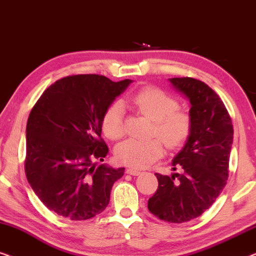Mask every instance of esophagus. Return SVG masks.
<instances>
[{"label":"esophagus","mask_w":256,"mask_h":256,"mask_svg":"<svg viewBox=\"0 0 256 256\" xmlns=\"http://www.w3.org/2000/svg\"><path fill=\"white\" fill-rule=\"evenodd\" d=\"M140 172H142L136 170V169H134V168H128V169H126V174H128V175L136 176V175H139Z\"/></svg>","instance_id":"obj_1"}]
</instances>
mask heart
Here are the masks:
<instances>
[{"label":"heart","instance_id":"obj_1","mask_svg":"<svg viewBox=\"0 0 256 256\" xmlns=\"http://www.w3.org/2000/svg\"><path fill=\"white\" fill-rule=\"evenodd\" d=\"M131 104L139 114L152 120L150 136H156L167 148H178L188 139L192 120L186 111L178 109V103L174 97L158 88L147 87L132 96ZM102 130L112 140L124 136V108L120 103H112L106 110ZM161 156L162 146L156 139H128L114 150L118 162L133 168H145Z\"/></svg>","mask_w":256,"mask_h":256}]
</instances>
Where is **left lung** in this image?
Segmentation results:
<instances>
[{
    "label": "left lung",
    "instance_id": "1",
    "mask_svg": "<svg viewBox=\"0 0 256 256\" xmlns=\"http://www.w3.org/2000/svg\"><path fill=\"white\" fill-rule=\"evenodd\" d=\"M169 82L190 102L192 128L172 161V170L180 172H156L159 186L147 206L161 220L181 224L200 217L224 189L233 125L222 100L206 84L192 78H172Z\"/></svg>",
    "mask_w": 256,
    "mask_h": 256
}]
</instances>
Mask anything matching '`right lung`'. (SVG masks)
<instances>
[{
  "instance_id": "1",
  "label": "right lung",
  "mask_w": 256,
  "mask_h": 256,
  "mask_svg": "<svg viewBox=\"0 0 256 256\" xmlns=\"http://www.w3.org/2000/svg\"><path fill=\"white\" fill-rule=\"evenodd\" d=\"M132 80L114 82L96 74L56 81L32 108L26 124L25 174L50 210L70 220L106 210L114 183L124 175L104 161L102 118Z\"/></svg>"
}]
</instances>
